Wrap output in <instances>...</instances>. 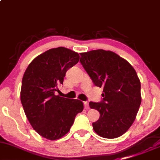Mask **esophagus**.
Here are the masks:
<instances>
[{"label":"esophagus","instance_id":"34e87169","mask_svg":"<svg viewBox=\"0 0 160 160\" xmlns=\"http://www.w3.org/2000/svg\"><path fill=\"white\" fill-rule=\"evenodd\" d=\"M83 104H84V107H85V109H88L89 106H88V101H84Z\"/></svg>","mask_w":160,"mask_h":160}]
</instances>
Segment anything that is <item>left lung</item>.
I'll use <instances>...</instances> for the list:
<instances>
[{"mask_svg": "<svg viewBox=\"0 0 160 160\" xmlns=\"http://www.w3.org/2000/svg\"><path fill=\"white\" fill-rule=\"evenodd\" d=\"M80 63L95 86L103 88L100 102H89L100 112L92 123L98 135L119 137L130 128L141 104V83L135 69L112 51L95 50L80 53Z\"/></svg>", "mask_w": 160, "mask_h": 160, "instance_id": "1", "label": "left lung"}]
</instances>
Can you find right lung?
Returning a JSON list of instances; mask_svg holds the SVG:
<instances>
[{"label": "right lung", "instance_id": "1", "mask_svg": "<svg viewBox=\"0 0 160 160\" xmlns=\"http://www.w3.org/2000/svg\"><path fill=\"white\" fill-rule=\"evenodd\" d=\"M79 59L78 53L70 49H50L36 57L23 76L21 101L25 115L36 132L47 139L64 136L83 109L82 101L54 95L65 73Z\"/></svg>", "mask_w": 160, "mask_h": 160}]
</instances>
